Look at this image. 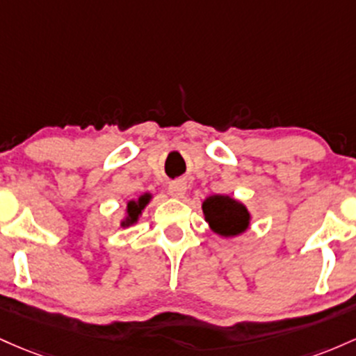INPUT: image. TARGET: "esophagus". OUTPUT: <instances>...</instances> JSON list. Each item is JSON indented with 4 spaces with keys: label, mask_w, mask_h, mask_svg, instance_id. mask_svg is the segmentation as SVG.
Returning <instances> with one entry per match:
<instances>
[{
    "label": "esophagus",
    "mask_w": 356,
    "mask_h": 356,
    "mask_svg": "<svg viewBox=\"0 0 356 356\" xmlns=\"http://www.w3.org/2000/svg\"><path fill=\"white\" fill-rule=\"evenodd\" d=\"M168 193H170L173 198H183L186 193V183L173 181L170 186H168Z\"/></svg>",
    "instance_id": "34e87169"
}]
</instances>
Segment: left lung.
Segmentation results:
<instances>
[{"instance_id": "obj_1", "label": "left lung", "mask_w": 356, "mask_h": 356, "mask_svg": "<svg viewBox=\"0 0 356 356\" xmlns=\"http://www.w3.org/2000/svg\"><path fill=\"white\" fill-rule=\"evenodd\" d=\"M210 229L222 237H235L249 229L250 213L243 203L227 195H211L202 205Z\"/></svg>"}]
</instances>
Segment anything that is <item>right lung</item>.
<instances>
[{
    "label": "right lung",
    "instance_id": "obj_1",
    "mask_svg": "<svg viewBox=\"0 0 356 356\" xmlns=\"http://www.w3.org/2000/svg\"><path fill=\"white\" fill-rule=\"evenodd\" d=\"M151 200V195L149 193H145L141 195L138 200H131V202H127V209H126V218L121 222V227H129L133 225V223L138 222L139 215H141V211L145 210V207L149 203Z\"/></svg>",
    "mask_w": 356,
    "mask_h": 356
}]
</instances>
